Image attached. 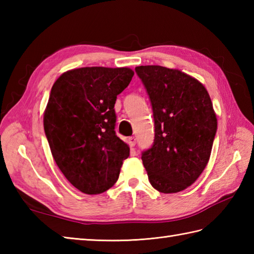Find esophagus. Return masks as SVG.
<instances>
[{"mask_svg": "<svg viewBox=\"0 0 254 254\" xmlns=\"http://www.w3.org/2000/svg\"><path fill=\"white\" fill-rule=\"evenodd\" d=\"M128 144H130V146H131V147H134V146H135V144H136V138L134 137V136L128 137Z\"/></svg>", "mask_w": 254, "mask_h": 254, "instance_id": "esophagus-1", "label": "esophagus"}]
</instances>
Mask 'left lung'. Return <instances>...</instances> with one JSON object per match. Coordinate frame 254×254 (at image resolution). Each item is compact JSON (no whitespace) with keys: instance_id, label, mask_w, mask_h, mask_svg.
I'll return each mask as SVG.
<instances>
[{"instance_id":"left-lung-1","label":"left lung","mask_w":254,"mask_h":254,"mask_svg":"<svg viewBox=\"0 0 254 254\" xmlns=\"http://www.w3.org/2000/svg\"><path fill=\"white\" fill-rule=\"evenodd\" d=\"M152 105L155 137L142 153L148 180L156 190H185L206 167L217 131L212 100L204 86L178 69L135 67Z\"/></svg>"}]
</instances>
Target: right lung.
Returning a JSON list of instances; mask_svg holds the SVG:
<instances>
[{"mask_svg": "<svg viewBox=\"0 0 254 254\" xmlns=\"http://www.w3.org/2000/svg\"><path fill=\"white\" fill-rule=\"evenodd\" d=\"M133 75L127 67H82L63 73L52 86L45 133L58 167L80 192L110 189L130 155L116 135L115 104Z\"/></svg>", "mask_w": 254, "mask_h": 254, "instance_id": "obj_1", "label": "right lung"}]
</instances>
